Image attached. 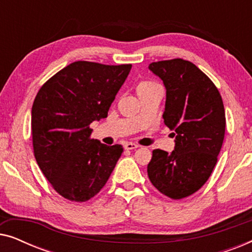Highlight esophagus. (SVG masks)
I'll use <instances>...</instances> for the list:
<instances>
[{
    "label": "esophagus",
    "instance_id": "obj_1",
    "mask_svg": "<svg viewBox=\"0 0 252 252\" xmlns=\"http://www.w3.org/2000/svg\"><path fill=\"white\" fill-rule=\"evenodd\" d=\"M125 149H127V150H133V149H136V148H139V146H137V144H135V143H132V142H127V143H125Z\"/></svg>",
    "mask_w": 252,
    "mask_h": 252
}]
</instances>
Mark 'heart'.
I'll use <instances>...</instances> for the list:
<instances>
[{"mask_svg": "<svg viewBox=\"0 0 252 252\" xmlns=\"http://www.w3.org/2000/svg\"><path fill=\"white\" fill-rule=\"evenodd\" d=\"M157 84H155L153 81H148V80H143V81H140L139 84L136 86V91H137V94L141 92H144L147 91V89H149L151 87H154V86H156Z\"/></svg>", "mask_w": 252, "mask_h": 252, "instance_id": "1", "label": "heart"}]
</instances>
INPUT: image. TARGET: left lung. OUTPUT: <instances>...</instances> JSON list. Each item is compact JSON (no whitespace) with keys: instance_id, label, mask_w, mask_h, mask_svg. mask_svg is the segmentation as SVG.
<instances>
[{"instance_id":"obj_1","label":"left lung","mask_w":252,"mask_h":252,"mask_svg":"<svg viewBox=\"0 0 252 252\" xmlns=\"http://www.w3.org/2000/svg\"><path fill=\"white\" fill-rule=\"evenodd\" d=\"M149 70L166 88L163 119L175 132V148L171 154L153 151L148 177L161 194L181 199L201 189L216 166L225 137V108L216 85L191 62H154Z\"/></svg>"}]
</instances>
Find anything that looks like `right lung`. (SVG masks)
<instances>
[{"label":"right lung","mask_w":252,"mask_h":252,"mask_svg":"<svg viewBox=\"0 0 252 252\" xmlns=\"http://www.w3.org/2000/svg\"><path fill=\"white\" fill-rule=\"evenodd\" d=\"M132 64L78 61L39 89L32 106L36 163L51 187L72 202L97 195L111 175L123 147L92 139L91 124L108 117Z\"/></svg>","instance_id":"right-lung-1"}]
</instances>
